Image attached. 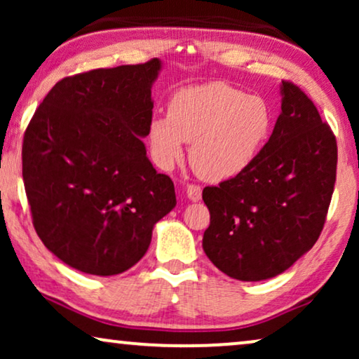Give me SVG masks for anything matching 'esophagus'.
Masks as SVG:
<instances>
[{
  "label": "esophagus",
  "mask_w": 359,
  "mask_h": 359,
  "mask_svg": "<svg viewBox=\"0 0 359 359\" xmlns=\"http://www.w3.org/2000/svg\"><path fill=\"white\" fill-rule=\"evenodd\" d=\"M186 191V196L191 201H194V203H198V201H201V198H203V188H201L199 184H188L184 188Z\"/></svg>",
  "instance_id": "esophagus-1"
}]
</instances>
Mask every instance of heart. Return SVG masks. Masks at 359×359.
<instances>
[{
    "label": "heart",
    "instance_id": "obj_1",
    "mask_svg": "<svg viewBox=\"0 0 359 359\" xmlns=\"http://www.w3.org/2000/svg\"><path fill=\"white\" fill-rule=\"evenodd\" d=\"M273 111L263 97L222 81L188 86L170 100L168 114L150 121L156 165L168 170L191 142L189 163L201 178L225 181L247 170L273 130Z\"/></svg>",
    "mask_w": 359,
    "mask_h": 359
}]
</instances>
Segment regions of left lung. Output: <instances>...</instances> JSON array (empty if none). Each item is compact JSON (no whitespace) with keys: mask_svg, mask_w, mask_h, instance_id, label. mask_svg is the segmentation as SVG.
I'll return each instance as SVG.
<instances>
[{"mask_svg":"<svg viewBox=\"0 0 359 359\" xmlns=\"http://www.w3.org/2000/svg\"><path fill=\"white\" fill-rule=\"evenodd\" d=\"M281 114L253 163L219 186H205L210 212L203 248L227 276H278L320 237L337 180V139L311 97L281 85Z\"/></svg>","mask_w":359,"mask_h":359,"instance_id":"left-lung-1","label":"left lung"}]
</instances>
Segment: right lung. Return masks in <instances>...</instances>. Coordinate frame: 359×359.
Returning a JSON list of instances; mask_svg holds the SVG:
<instances>
[{
	"mask_svg": "<svg viewBox=\"0 0 359 359\" xmlns=\"http://www.w3.org/2000/svg\"><path fill=\"white\" fill-rule=\"evenodd\" d=\"M161 62L97 68L57 83L22 140L34 229L68 266L112 276L149 250L176 205L175 184L150 163L151 85Z\"/></svg>",
	"mask_w": 359,
	"mask_h": 359,
	"instance_id": "add662e5",
	"label": "right lung"
}]
</instances>
